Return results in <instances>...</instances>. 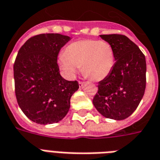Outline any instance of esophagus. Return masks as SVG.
Masks as SVG:
<instances>
[{
    "mask_svg": "<svg viewBox=\"0 0 160 160\" xmlns=\"http://www.w3.org/2000/svg\"><path fill=\"white\" fill-rule=\"evenodd\" d=\"M84 83H85V82H78L79 87H80V88H82V87H83V85H84Z\"/></svg>",
    "mask_w": 160,
    "mask_h": 160,
    "instance_id": "1",
    "label": "esophagus"
}]
</instances>
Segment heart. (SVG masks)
Listing matches in <instances>:
<instances>
[{
	"label": "heart",
	"instance_id": "b5f03b06",
	"mask_svg": "<svg viewBox=\"0 0 160 160\" xmlns=\"http://www.w3.org/2000/svg\"><path fill=\"white\" fill-rule=\"evenodd\" d=\"M115 62L113 48L104 41L81 40L69 44L58 58L67 78H73L78 68L92 81H101L112 72Z\"/></svg>",
	"mask_w": 160,
	"mask_h": 160
}]
</instances>
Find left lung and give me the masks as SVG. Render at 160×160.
<instances>
[{
	"label": "left lung",
	"mask_w": 160,
	"mask_h": 160,
	"mask_svg": "<svg viewBox=\"0 0 160 160\" xmlns=\"http://www.w3.org/2000/svg\"><path fill=\"white\" fill-rule=\"evenodd\" d=\"M100 38L112 45L115 63L109 75L98 82L92 102L105 118L125 119L135 111L144 94L145 56L126 36L110 34Z\"/></svg>",
	"instance_id": "1"
}]
</instances>
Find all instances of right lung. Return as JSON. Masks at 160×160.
<instances>
[{
    "instance_id": "obj_1",
    "label": "right lung",
    "mask_w": 160,
    "mask_h": 160,
    "mask_svg": "<svg viewBox=\"0 0 160 160\" xmlns=\"http://www.w3.org/2000/svg\"><path fill=\"white\" fill-rule=\"evenodd\" d=\"M70 38L58 33L39 34L20 48L15 61V93L19 107L39 124L58 122L70 108V99L79 88L77 81L60 75L58 56Z\"/></svg>"
}]
</instances>
